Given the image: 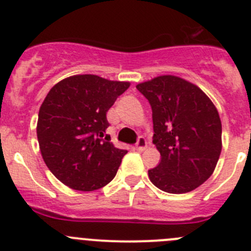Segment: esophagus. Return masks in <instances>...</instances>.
Masks as SVG:
<instances>
[{
    "mask_svg": "<svg viewBox=\"0 0 251 251\" xmlns=\"http://www.w3.org/2000/svg\"><path fill=\"white\" fill-rule=\"evenodd\" d=\"M146 148H148V142H146V140L144 139V137H139V140H137V142H136L137 150L144 151Z\"/></svg>",
    "mask_w": 251,
    "mask_h": 251,
    "instance_id": "esophagus-1",
    "label": "esophagus"
}]
</instances>
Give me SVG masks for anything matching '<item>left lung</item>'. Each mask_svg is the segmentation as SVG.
<instances>
[{
    "instance_id": "8db88e82",
    "label": "left lung",
    "mask_w": 251,
    "mask_h": 251,
    "mask_svg": "<svg viewBox=\"0 0 251 251\" xmlns=\"http://www.w3.org/2000/svg\"><path fill=\"white\" fill-rule=\"evenodd\" d=\"M136 89L151 105L152 142L161 155L149 179L165 193L195 190L213 175L223 148L218 109L200 87L179 76H157Z\"/></svg>"
}]
</instances>
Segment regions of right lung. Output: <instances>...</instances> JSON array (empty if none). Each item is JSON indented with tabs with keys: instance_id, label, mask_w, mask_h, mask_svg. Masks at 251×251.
<instances>
[{
	"instance_id": "1",
	"label": "right lung",
	"mask_w": 251,
	"mask_h": 251,
	"mask_svg": "<svg viewBox=\"0 0 251 251\" xmlns=\"http://www.w3.org/2000/svg\"><path fill=\"white\" fill-rule=\"evenodd\" d=\"M128 87V81L74 75L50 90L36 130L42 159L62 184L94 191L114 179L127 151L106 135V114Z\"/></svg>"
}]
</instances>
